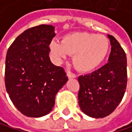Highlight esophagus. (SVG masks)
<instances>
[{"label": "esophagus", "mask_w": 132, "mask_h": 132, "mask_svg": "<svg viewBox=\"0 0 132 132\" xmlns=\"http://www.w3.org/2000/svg\"><path fill=\"white\" fill-rule=\"evenodd\" d=\"M67 77L69 78V79H74V78L76 77V76L75 75V74L71 72L70 71H67Z\"/></svg>", "instance_id": "esophagus-1"}]
</instances>
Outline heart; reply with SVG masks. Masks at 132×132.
<instances>
[{"label": "heart", "instance_id": "1", "mask_svg": "<svg viewBox=\"0 0 132 132\" xmlns=\"http://www.w3.org/2000/svg\"><path fill=\"white\" fill-rule=\"evenodd\" d=\"M110 43L103 35L87 32H76L63 37L61 43L52 40L50 51L56 59L73 55V64L77 70L88 72L100 65L109 52Z\"/></svg>", "mask_w": 132, "mask_h": 132}]
</instances>
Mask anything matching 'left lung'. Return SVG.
<instances>
[{
	"label": "left lung",
	"instance_id": "8db88e82",
	"mask_svg": "<svg viewBox=\"0 0 132 132\" xmlns=\"http://www.w3.org/2000/svg\"><path fill=\"white\" fill-rule=\"evenodd\" d=\"M107 36L112 46L108 62L97 71L78 78L80 108L93 118L111 114L122 101L127 89L126 53L113 36Z\"/></svg>",
	"mask_w": 132,
	"mask_h": 132
}]
</instances>
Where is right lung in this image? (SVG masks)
<instances>
[{
  "instance_id": "right-lung-1",
  "label": "right lung",
  "mask_w": 132,
  "mask_h": 132,
  "mask_svg": "<svg viewBox=\"0 0 132 132\" xmlns=\"http://www.w3.org/2000/svg\"><path fill=\"white\" fill-rule=\"evenodd\" d=\"M55 36L54 26H36L19 35L7 51L5 89L13 104L29 118L49 113L56 94L68 80L64 69L53 65L49 57Z\"/></svg>"
}]
</instances>
